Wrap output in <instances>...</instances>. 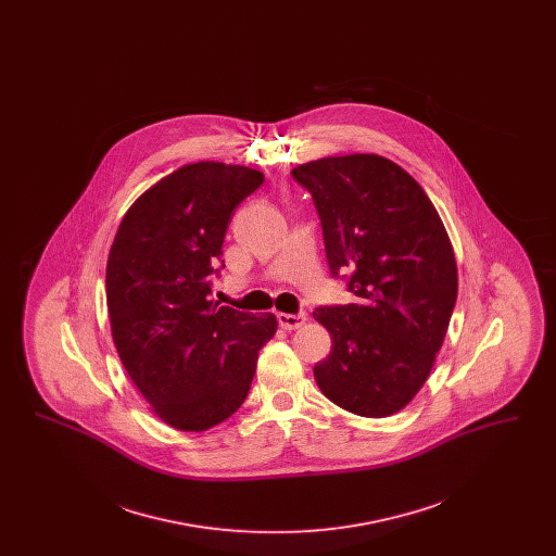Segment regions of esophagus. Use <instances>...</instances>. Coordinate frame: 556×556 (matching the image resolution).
Returning <instances> with one entry per match:
<instances>
[{
	"label": "esophagus",
	"mask_w": 556,
	"mask_h": 556,
	"mask_svg": "<svg viewBox=\"0 0 556 556\" xmlns=\"http://www.w3.org/2000/svg\"><path fill=\"white\" fill-rule=\"evenodd\" d=\"M306 313H298V315H290V313H279L277 320L281 325V329H300L304 323H306Z\"/></svg>",
	"instance_id": "obj_1"
}]
</instances>
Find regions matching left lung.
Listing matches in <instances>:
<instances>
[{
    "label": "left lung",
    "mask_w": 556,
    "mask_h": 556,
    "mask_svg": "<svg viewBox=\"0 0 556 556\" xmlns=\"http://www.w3.org/2000/svg\"><path fill=\"white\" fill-rule=\"evenodd\" d=\"M291 177L313 193L329 268L352 270L356 295L313 313L331 333L315 381L348 413L390 417L424 388L448 331L458 268L446 227L424 187L377 154L313 160Z\"/></svg>",
    "instance_id": "obj_1"
}]
</instances>
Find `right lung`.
Instances as JSON below:
<instances>
[{
    "label": "right lung",
    "instance_id": "obj_1",
    "mask_svg": "<svg viewBox=\"0 0 556 556\" xmlns=\"http://www.w3.org/2000/svg\"><path fill=\"white\" fill-rule=\"evenodd\" d=\"M265 184L261 170L186 164L143 191L112 241L106 302L116 352L160 419L206 431L250 392L275 315L208 300L231 212Z\"/></svg>",
    "mask_w": 556,
    "mask_h": 556
}]
</instances>
